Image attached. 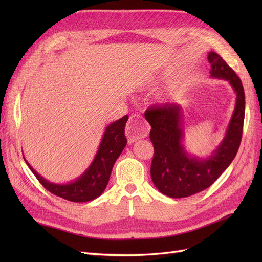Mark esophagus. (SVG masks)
I'll return each mask as SVG.
<instances>
[{"mask_svg":"<svg viewBox=\"0 0 262 262\" xmlns=\"http://www.w3.org/2000/svg\"><path fill=\"white\" fill-rule=\"evenodd\" d=\"M149 126L146 121L142 119L140 115H133L129 121L126 126V136L128 138V143H134L141 138H144L148 135Z\"/></svg>","mask_w":262,"mask_h":262,"instance_id":"esophagus-1","label":"esophagus"}]
</instances>
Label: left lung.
<instances>
[{
  "label": "left lung",
  "instance_id": "obj_1",
  "mask_svg": "<svg viewBox=\"0 0 262 262\" xmlns=\"http://www.w3.org/2000/svg\"><path fill=\"white\" fill-rule=\"evenodd\" d=\"M210 77L226 81L235 93V105L223 140L207 157L199 158L185 146L187 126L182 105L166 103L151 107L145 118L151 125L149 138L154 145L151 177L160 192L171 198H183L210 187L229 168L240 146L244 121L242 82L219 54L208 53Z\"/></svg>",
  "mask_w": 262,
  "mask_h": 262
}]
</instances>
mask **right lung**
<instances>
[{
    "label": "right lung",
    "mask_w": 262,
    "mask_h": 262,
    "mask_svg": "<svg viewBox=\"0 0 262 262\" xmlns=\"http://www.w3.org/2000/svg\"><path fill=\"white\" fill-rule=\"evenodd\" d=\"M128 120V116L111 122L103 132L101 142L99 144L96 157L92 160L89 168L75 180L56 183L46 180L28 163L27 165L32 171V173L45 187L48 191L62 197L66 200L74 203H85L98 198L102 194L108 185L109 178L113 171L116 160L119 158L121 152L127 144L125 136V125Z\"/></svg>",
    "instance_id": "obj_1"
}]
</instances>
